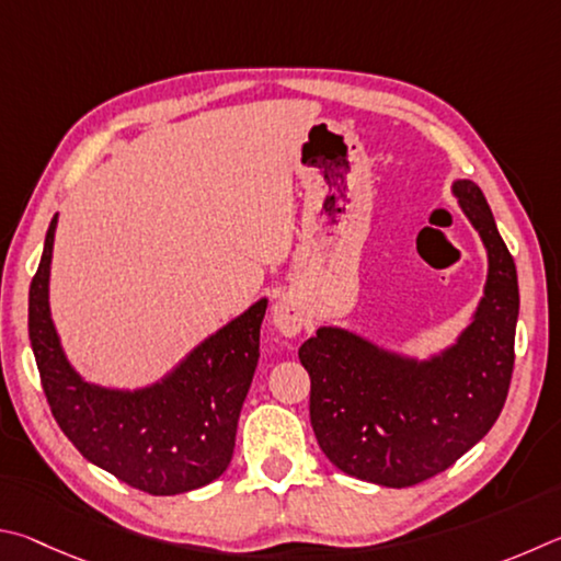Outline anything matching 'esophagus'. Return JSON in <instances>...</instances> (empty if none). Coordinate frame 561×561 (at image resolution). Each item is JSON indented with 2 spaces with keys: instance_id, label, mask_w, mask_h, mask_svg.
<instances>
[{
  "instance_id": "obj_1",
  "label": "esophagus",
  "mask_w": 561,
  "mask_h": 561,
  "mask_svg": "<svg viewBox=\"0 0 561 561\" xmlns=\"http://www.w3.org/2000/svg\"><path fill=\"white\" fill-rule=\"evenodd\" d=\"M273 325L280 332V335L296 337L302 330V325H306V312H302L300 302L293 296H283L273 306Z\"/></svg>"
}]
</instances>
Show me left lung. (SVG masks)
<instances>
[{"instance_id":"8db88e82","label":"left lung","mask_w":561,"mask_h":561,"mask_svg":"<svg viewBox=\"0 0 561 561\" xmlns=\"http://www.w3.org/2000/svg\"><path fill=\"white\" fill-rule=\"evenodd\" d=\"M454 192L490 261L485 298L458 345L419 365L352 332L320 328L298 350L322 454L367 483L409 488L444 473L505 407L519 312L515 261L480 186L460 180Z\"/></svg>"}]
</instances>
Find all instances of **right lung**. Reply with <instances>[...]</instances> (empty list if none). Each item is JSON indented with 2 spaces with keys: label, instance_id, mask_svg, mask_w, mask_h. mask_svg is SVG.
Instances as JSON below:
<instances>
[{
  "label": "right lung",
  "instance_id": "obj_1",
  "mask_svg": "<svg viewBox=\"0 0 561 561\" xmlns=\"http://www.w3.org/2000/svg\"><path fill=\"white\" fill-rule=\"evenodd\" d=\"M56 216L28 288V340L56 424L91 463L150 495H176L219 478L231 463L236 426L259 365V300L162 385L111 391L83 381L64 357L48 316V265Z\"/></svg>",
  "mask_w": 561,
  "mask_h": 561
}]
</instances>
